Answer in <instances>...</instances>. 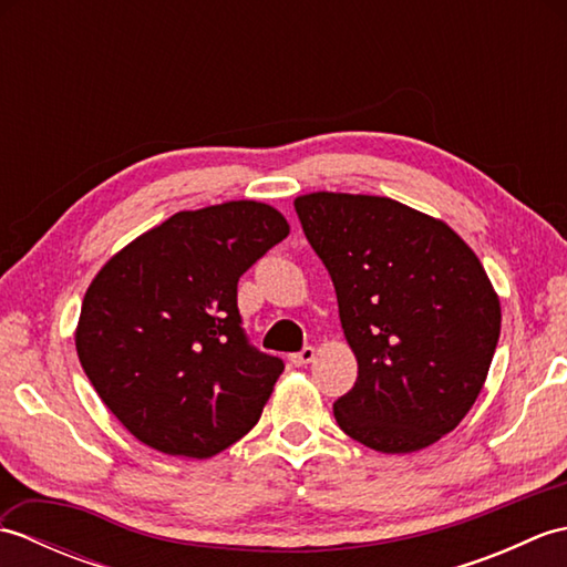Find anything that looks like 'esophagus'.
I'll list each match as a JSON object with an SVG mask.
<instances>
[{
    "label": "esophagus",
    "instance_id": "34e87169",
    "mask_svg": "<svg viewBox=\"0 0 567 567\" xmlns=\"http://www.w3.org/2000/svg\"><path fill=\"white\" fill-rule=\"evenodd\" d=\"M315 355H317V348H315V346H305L302 351L290 355V363L297 365V368H299V365H307V363H311V360H315Z\"/></svg>",
    "mask_w": 567,
    "mask_h": 567
}]
</instances>
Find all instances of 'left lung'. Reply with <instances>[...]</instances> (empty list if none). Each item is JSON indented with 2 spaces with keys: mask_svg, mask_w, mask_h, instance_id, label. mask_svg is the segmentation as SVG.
Returning a JSON list of instances; mask_svg holds the SVG:
<instances>
[{
  "mask_svg": "<svg viewBox=\"0 0 567 567\" xmlns=\"http://www.w3.org/2000/svg\"><path fill=\"white\" fill-rule=\"evenodd\" d=\"M295 209L358 360L339 426L380 453L436 443L475 404L499 341L483 262L451 226L388 197L315 192Z\"/></svg>",
  "mask_w": 567,
  "mask_h": 567,
  "instance_id": "obj_1",
  "label": "left lung"
}]
</instances>
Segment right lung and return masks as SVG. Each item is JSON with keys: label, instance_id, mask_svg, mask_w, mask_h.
Wrapping results in <instances>:
<instances>
[{"label": "right lung", "instance_id": "obj_1", "mask_svg": "<svg viewBox=\"0 0 567 567\" xmlns=\"http://www.w3.org/2000/svg\"><path fill=\"white\" fill-rule=\"evenodd\" d=\"M287 234L280 212L250 199L177 212L94 277L78 355L141 443L202 461L258 424L285 363L250 346L238 277Z\"/></svg>", "mask_w": 567, "mask_h": 567}]
</instances>
